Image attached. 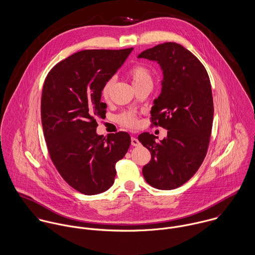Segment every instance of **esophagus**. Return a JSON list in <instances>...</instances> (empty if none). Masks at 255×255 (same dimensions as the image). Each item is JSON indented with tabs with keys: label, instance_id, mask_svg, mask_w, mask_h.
Segmentation results:
<instances>
[{
	"label": "esophagus",
	"instance_id": "34e87169",
	"mask_svg": "<svg viewBox=\"0 0 255 255\" xmlns=\"http://www.w3.org/2000/svg\"><path fill=\"white\" fill-rule=\"evenodd\" d=\"M131 144H132L133 146H138V145L140 144V141H139V140H138L137 138L132 137V138H131Z\"/></svg>",
	"mask_w": 255,
	"mask_h": 255
}]
</instances>
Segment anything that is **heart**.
Here are the masks:
<instances>
[{
  "instance_id": "obj_1",
  "label": "heart",
  "mask_w": 255,
  "mask_h": 255,
  "mask_svg": "<svg viewBox=\"0 0 255 255\" xmlns=\"http://www.w3.org/2000/svg\"><path fill=\"white\" fill-rule=\"evenodd\" d=\"M129 77L134 86L141 85L142 83H151V75L149 70L141 64L133 66L129 72ZM114 86V79L108 80L102 89V96L108 100L110 98L112 89ZM118 121L125 127L135 128L138 126L137 115L133 113H124L118 116Z\"/></svg>"
}]
</instances>
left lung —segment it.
I'll list each match as a JSON object with an SVG mask.
<instances>
[{"label":"left lung","mask_w":255,"mask_h":255,"mask_svg":"<svg viewBox=\"0 0 255 255\" xmlns=\"http://www.w3.org/2000/svg\"><path fill=\"white\" fill-rule=\"evenodd\" d=\"M156 61L163 74L161 93L153 101L151 121L167 130V137L147 132L138 139L151 153L142 167L144 180L158 190H173L188 182L201 165L213 122L210 80L202 63L177 43H164L138 56Z\"/></svg>","instance_id":"8db88e82"}]
</instances>
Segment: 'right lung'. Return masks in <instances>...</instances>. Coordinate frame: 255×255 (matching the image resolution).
Masks as SVG:
<instances>
[{
	"label": "right lung",
	"instance_id": "add662e5",
	"mask_svg": "<svg viewBox=\"0 0 255 255\" xmlns=\"http://www.w3.org/2000/svg\"><path fill=\"white\" fill-rule=\"evenodd\" d=\"M133 48L85 50L56 64L46 77L41 118L50 156L64 181L87 196L109 190L115 164L131 144L127 132L97 134L98 117H106L102 89Z\"/></svg>",
	"mask_w": 255,
	"mask_h": 255
}]
</instances>
